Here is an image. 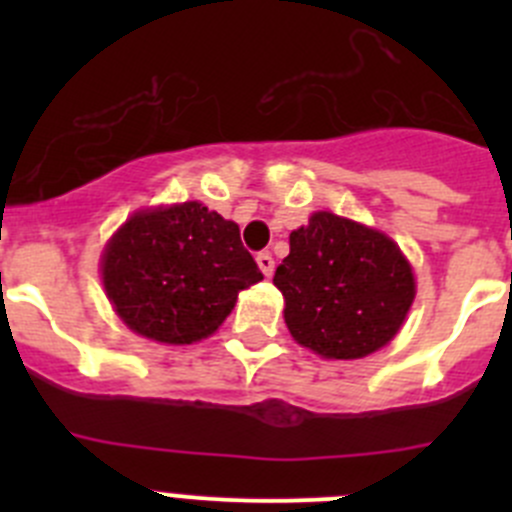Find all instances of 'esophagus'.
Wrapping results in <instances>:
<instances>
[{
	"label": "esophagus",
	"mask_w": 512,
	"mask_h": 512,
	"mask_svg": "<svg viewBox=\"0 0 512 512\" xmlns=\"http://www.w3.org/2000/svg\"><path fill=\"white\" fill-rule=\"evenodd\" d=\"M257 267L262 270V275L272 277V272H275V257H272L270 252H260V255H257Z\"/></svg>",
	"instance_id": "34e87169"
}]
</instances>
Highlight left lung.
<instances>
[{
	"instance_id": "obj_1",
	"label": "left lung",
	"mask_w": 512,
	"mask_h": 512,
	"mask_svg": "<svg viewBox=\"0 0 512 512\" xmlns=\"http://www.w3.org/2000/svg\"><path fill=\"white\" fill-rule=\"evenodd\" d=\"M294 342L324 359H361L399 334L416 297L409 260L371 227L314 213L275 272Z\"/></svg>"
}]
</instances>
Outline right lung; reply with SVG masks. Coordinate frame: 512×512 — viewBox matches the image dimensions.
<instances>
[{
  "label": "right lung",
  "instance_id": "right-lung-1",
  "mask_svg": "<svg viewBox=\"0 0 512 512\" xmlns=\"http://www.w3.org/2000/svg\"><path fill=\"white\" fill-rule=\"evenodd\" d=\"M101 277L131 332L178 347L210 337L262 272L240 227L190 200L133 213L108 240Z\"/></svg>",
  "mask_w": 512,
  "mask_h": 512
}]
</instances>
